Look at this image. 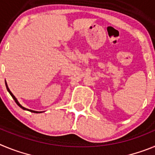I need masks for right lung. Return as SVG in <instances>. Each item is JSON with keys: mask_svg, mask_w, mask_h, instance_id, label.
<instances>
[{"mask_svg": "<svg viewBox=\"0 0 155 155\" xmlns=\"http://www.w3.org/2000/svg\"><path fill=\"white\" fill-rule=\"evenodd\" d=\"M5 85H6L7 90H8V92H9V94H10L11 95H12V98H13V99L15 100V102H16V104H17V105H18L19 107H20V108H21V109H24V110L29 111V112H31V113H42V112H38V111H34V110H31V109H26V108L23 107L22 105H21V104L19 103V102H18V100H17V98H15V95H14V94H12V91H10V89H9V87H8V84H7V82H6V81H5Z\"/></svg>", "mask_w": 155, "mask_h": 155, "instance_id": "right-lung-1", "label": "right lung"}]
</instances>
